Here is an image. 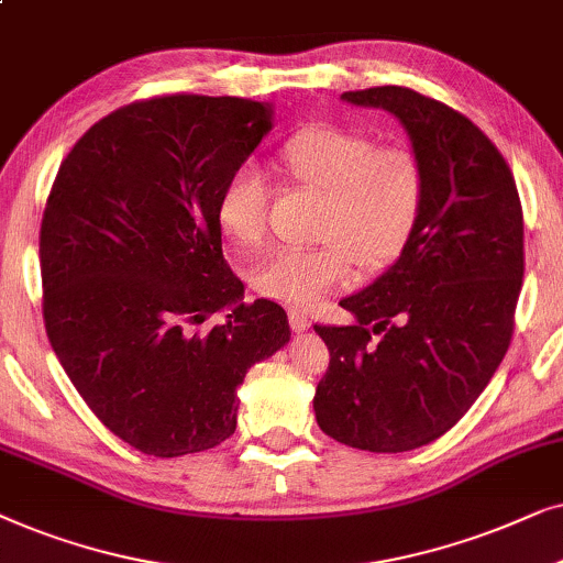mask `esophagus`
Masks as SVG:
<instances>
[{"mask_svg": "<svg viewBox=\"0 0 563 563\" xmlns=\"http://www.w3.org/2000/svg\"><path fill=\"white\" fill-rule=\"evenodd\" d=\"M288 319H290V327H294L296 332H303V329L311 327V319L306 317L303 311H298V309H290L288 311Z\"/></svg>", "mask_w": 563, "mask_h": 563, "instance_id": "esophagus-1", "label": "esophagus"}]
</instances>
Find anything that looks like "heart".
Segmentation results:
<instances>
[{
  "label": "heart",
  "instance_id": "1",
  "mask_svg": "<svg viewBox=\"0 0 563 563\" xmlns=\"http://www.w3.org/2000/svg\"><path fill=\"white\" fill-rule=\"evenodd\" d=\"M280 164L306 190L324 195L311 250H283L262 262L254 288L288 306H313L350 280L352 267L378 273L394 265L422 219L427 177L415 148L380 144L344 125H311L280 146ZM219 227L254 250L267 234V183L252 164L221 187Z\"/></svg>",
  "mask_w": 563,
  "mask_h": 563
}]
</instances>
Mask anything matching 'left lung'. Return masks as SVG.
<instances>
[{"label": "left lung", "mask_w": 563, "mask_h": 563, "mask_svg": "<svg viewBox=\"0 0 563 563\" xmlns=\"http://www.w3.org/2000/svg\"><path fill=\"white\" fill-rule=\"evenodd\" d=\"M401 120L424 164L422 219L399 260L321 327L329 368L313 396L336 443L404 453L445 434L509 347L522 288V206L499 148L459 110L407 87L344 92Z\"/></svg>", "instance_id": "8db88e82"}]
</instances>
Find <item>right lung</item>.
Here are the masks:
<instances>
[{"instance_id":"right-lung-1","label":"right lung","mask_w":563,"mask_h":563,"mask_svg":"<svg viewBox=\"0 0 563 563\" xmlns=\"http://www.w3.org/2000/svg\"><path fill=\"white\" fill-rule=\"evenodd\" d=\"M273 129L242 97L162 95L110 112L58 167L41 223L43 319L95 417L156 459L236 430V388L290 340L283 306L244 303L221 250V187ZM229 308L228 321L199 324Z\"/></svg>"}]
</instances>
